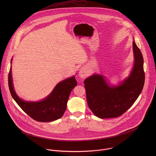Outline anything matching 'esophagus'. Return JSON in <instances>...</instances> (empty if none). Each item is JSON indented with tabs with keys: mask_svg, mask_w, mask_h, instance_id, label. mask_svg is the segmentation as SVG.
I'll use <instances>...</instances> for the list:
<instances>
[{
	"mask_svg": "<svg viewBox=\"0 0 156 156\" xmlns=\"http://www.w3.org/2000/svg\"><path fill=\"white\" fill-rule=\"evenodd\" d=\"M87 71H86L85 69L84 68H81L80 71H79V76L81 77V78H85L87 76Z\"/></svg>",
	"mask_w": 156,
	"mask_h": 156,
	"instance_id": "esophagus-1",
	"label": "esophagus"
}]
</instances>
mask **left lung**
I'll list each match as a JSON object with an SVG mask.
<instances>
[{
  "label": "left lung",
  "mask_w": 156,
  "mask_h": 156,
  "mask_svg": "<svg viewBox=\"0 0 156 156\" xmlns=\"http://www.w3.org/2000/svg\"><path fill=\"white\" fill-rule=\"evenodd\" d=\"M134 64L129 77L116 87H109L103 76L94 74L84 81L89 109L100 118H116L127 111L144 88V59L140 49L133 42Z\"/></svg>",
  "instance_id": "obj_1"
}]
</instances>
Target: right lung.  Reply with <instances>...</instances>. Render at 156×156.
Returning <instances> with one entry per match:
<instances>
[{
	"label": "right lung",
	"mask_w": 156,
	"mask_h": 156,
	"mask_svg": "<svg viewBox=\"0 0 156 156\" xmlns=\"http://www.w3.org/2000/svg\"><path fill=\"white\" fill-rule=\"evenodd\" d=\"M77 84L74 76H73L59 82L43 101L27 102L21 100L14 91L11 68L8 74V86L12 98L27 115L39 122H50L61 118L67 108L69 94Z\"/></svg>",
	"instance_id": "right-lung-1"
}]
</instances>
